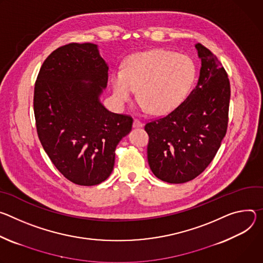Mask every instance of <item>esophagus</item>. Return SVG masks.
<instances>
[{"instance_id": "1", "label": "esophagus", "mask_w": 263, "mask_h": 263, "mask_svg": "<svg viewBox=\"0 0 263 263\" xmlns=\"http://www.w3.org/2000/svg\"><path fill=\"white\" fill-rule=\"evenodd\" d=\"M133 126H134L135 128H139V127H142V126H143V123H142L140 120L135 119V120H134V123H133Z\"/></svg>"}]
</instances>
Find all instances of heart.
<instances>
[{
	"label": "heart",
	"instance_id": "b5f03b06",
	"mask_svg": "<svg viewBox=\"0 0 263 263\" xmlns=\"http://www.w3.org/2000/svg\"><path fill=\"white\" fill-rule=\"evenodd\" d=\"M194 79L191 58L157 49L129 56L123 70L112 73L111 90L120 106L129 102L138 90L141 110L164 115L184 101Z\"/></svg>",
	"mask_w": 263,
	"mask_h": 263
}]
</instances>
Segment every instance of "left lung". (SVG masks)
<instances>
[{
	"mask_svg": "<svg viewBox=\"0 0 263 263\" xmlns=\"http://www.w3.org/2000/svg\"><path fill=\"white\" fill-rule=\"evenodd\" d=\"M195 49L201 61L195 87L177 108L145 125L149 167L170 184L199 176L214 159L228 127V74L209 49L201 44H195Z\"/></svg>",
	"mask_w": 263,
	"mask_h": 263,
	"instance_id": "left-lung-1",
	"label": "left lung"
}]
</instances>
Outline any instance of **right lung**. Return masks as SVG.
I'll return each mask as SVG.
<instances>
[{
	"instance_id": "right-lung-1",
	"label": "right lung",
	"mask_w": 263,
	"mask_h": 263,
	"mask_svg": "<svg viewBox=\"0 0 263 263\" xmlns=\"http://www.w3.org/2000/svg\"><path fill=\"white\" fill-rule=\"evenodd\" d=\"M107 78L98 46L73 43L47 57L35 82L40 141L58 171L76 185L105 181L117 145L132 130V117L111 112L100 101Z\"/></svg>"
}]
</instances>
